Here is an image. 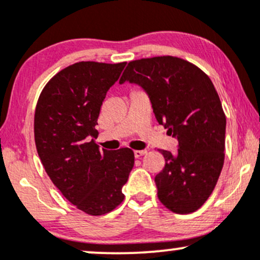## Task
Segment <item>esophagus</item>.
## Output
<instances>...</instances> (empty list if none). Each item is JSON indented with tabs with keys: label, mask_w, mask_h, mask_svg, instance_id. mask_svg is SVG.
<instances>
[{
	"label": "esophagus",
	"mask_w": 260,
	"mask_h": 260,
	"mask_svg": "<svg viewBox=\"0 0 260 260\" xmlns=\"http://www.w3.org/2000/svg\"><path fill=\"white\" fill-rule=\"evenodd\" d=\"M145 153H147V150H134V156L140 157V156H143Z\"/></svg>",
	"instance_id": "obj_1"
}]
</instances>
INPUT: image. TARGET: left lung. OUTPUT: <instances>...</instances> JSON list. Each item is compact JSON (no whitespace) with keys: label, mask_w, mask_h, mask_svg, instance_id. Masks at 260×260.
Listing matches in <instances>:
<instances>
[{"label":"left lung","mask_w":260,"mask_h":260,"mask_svg":"<svg viewBox=\"0 0 260 260\" xmlns=\"http://www.w3.org/2000/svg\"><path fill=\"white\" fill-rule=\"evenodd\" d=\"M126 80L147 91L156 121L178 140L175 154L159 149L165 168L155 176L157 198L172 213L198 210L213 193L225 159L226 117L213 82L174 56L131 61L120 83Z\"/></svg>","instance_id":"8db88e82"}]
</instances>
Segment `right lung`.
Segmentation results:
<instances>
[{
  "mask_svg": "<svg viewBox=\"0 0 260 260\" xmlns=\"http://www.w3.org/2000/svg\"><path fill=\"white\" fill-rule=\"evenodd\" d=\"M124 66H68L44 86L35 109V145L45 171L67 201L92 216L123 202L122 187L134 165L131 149L100 150L94 140L103 101Z\"/></svg>",
  "mask_w": 260,
  "mask_h": 260,
  "instance_id": "1",
  "label": "right lung"
}]
</instances>
